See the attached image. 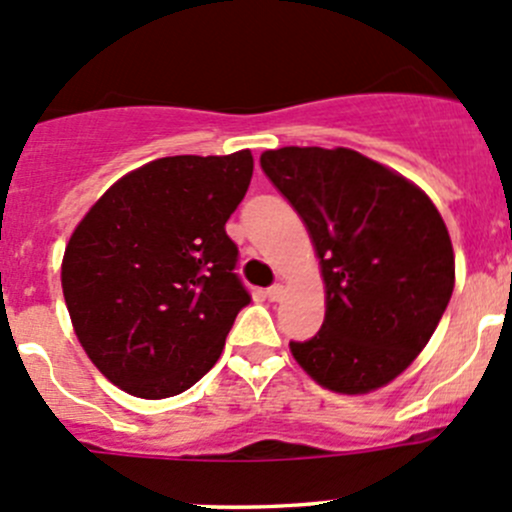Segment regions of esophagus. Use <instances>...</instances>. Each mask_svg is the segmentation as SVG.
<instances>
[{"mask_svg": "<svg viewBox=\"0 0 512 512\" xmlns=\"http://www.w3.org/2000/svg\"><path fill=\"white\" fill-rule=\"evenodd\" d=\"M267 299H270V302H280L282 299V294H285V287L282 285H272V287H267Z\"/></svg>", "mask_w": 512, "mask_h": 512, "instance_id": "esophagus-1", "label": "esophagus"}]
</instances>
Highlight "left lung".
Returning <instances> with one entry per match:
<instances>
[{"label":"left lung","mask_w":512,"mask_h":512,"mask_svg":"<svg viewBox=\"0 0 512 512\" xmlns=\"http://www.w3.org/2000/svg\"><path fill=\"white\" fill-rule=\"evenodd\" d=\"M260 165L307 225L327 287L324 324L289 342L324 389L369 394L436 332L456 282L446 223L421 188L352 148L265 151Z\"/></svg>","instance_id":"8db88e82"}]
</instances>
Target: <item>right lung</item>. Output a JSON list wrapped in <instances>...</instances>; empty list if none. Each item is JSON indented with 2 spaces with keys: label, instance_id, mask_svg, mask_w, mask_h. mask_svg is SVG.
Wrapping results in <instances>:
<instances>
[{
  "label": "right lung",
  "instance_id": "obj_1",
  "mask_svg": "<svg viewBox=\"0 0 512 512\" xmlns=\"http://www.w3.org/2000/svg\"><path fill=\"white\" fill-rule=\"evenodd\" d=\"M250 178V151L158 158L76 225L61 262L66 307L84 352L126 394H183L223 354L250 304L225 232Z\"/></svg>",
  "mask_w": 512,
  "mask_h": 512
}]
</instances>
